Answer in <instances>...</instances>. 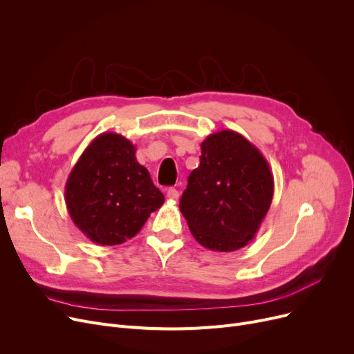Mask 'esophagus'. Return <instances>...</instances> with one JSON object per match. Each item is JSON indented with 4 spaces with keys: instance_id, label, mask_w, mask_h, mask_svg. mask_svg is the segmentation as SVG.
I'll return each mask as SVG.
<instances>
[{
    "instance_id": "obj_1",
    "label": "esophagus",
    "mask_w": 354,
    "mask_h": 354,
    "mask_svg": "<svg viewBox=\"0 0 354 354\" xmlns=\"http://www.w3.org/2000/svg\"><path fill=\"white\" fill-rule=\"evenodd\" d=\"M166 195H167V198L172 199V201H178V199H179V192H178V189H175V188H169V189H167Z\"/></svg>"
}]
</instances>
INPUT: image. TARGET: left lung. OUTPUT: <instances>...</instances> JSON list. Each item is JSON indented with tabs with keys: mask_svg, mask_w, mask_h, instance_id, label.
Wrapping results in <instances>:
<instances>
[{
	"mask_svg": "<svg viewBox=\"0 0 354 354\" xmlns=\"http://www.w3.org/2000/svg\"><path fill=\"white\" fill-rule=\"evenodd\" d=\"M199 159L179 203L194 238L219 252L245 247L272 201L274 178L268 162L234 130L209 135L201 143Z\"/></svg>",
	"mask_w": 354,
	"mask_h": 354,
	"instance_id": "left-lung-1",
	"label": "left lung"
}]
</instances>
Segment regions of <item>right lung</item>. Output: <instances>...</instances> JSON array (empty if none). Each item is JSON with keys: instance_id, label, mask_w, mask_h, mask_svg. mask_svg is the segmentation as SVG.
I'll list each match as a JSON object with an SVG mask.
<instances>
[{"instance_id": "1", "label": "right lung", "mask_w": 354, "mask_h": 354, "mask_svg": "<svg viewBox=\"0 0 354 354\" xmlns=\"http://www.w3.org/2000/svg\"><path fill=\"white\" fill-rule=\"evenodd\" d=\"M136 146L119 133L96 136L67 178L64 199L71 221L99 245H119L133 238L163 194L136 160Z\"/></svg>"}]
</instances>
